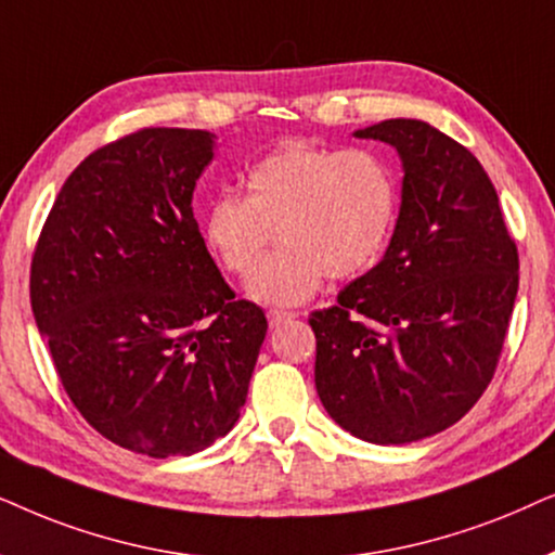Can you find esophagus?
<instances>
[{
	"instance_id": "1",
	"label": "esophagus",
	"mask_w": 555,
	"mask_h": 555,
	"mask_svg": "<svg viewBox=\"0 0 555 555\" xmlns=\"http://www.w3.org/2000/svg\"><path fill=\"white\" fill-rule=\"evenodd\" d=\"M266 317H269V324H271V327H279V324H284V322L294 320V317H297V314H292V312H282V309H271V312L266 314Z\"/></svg>"
}]
</instances>
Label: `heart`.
<instances>
[{
	"instance_id": "obj_1",
	"label": "heart",
	"mask_w": 555,
	"mask_h": 555,
	"mask_svg": "<svg viewBox=\"0 0 555 555\" xmlns=\"http://www.w3.org/2000/svg\"><path fill=\"white\" fill-rule=\"evenodd\" d=\"M243 184L246 197H212L203 241L225 271L246 276L278 231L283 246L255 264L248 282L263 305H301L327 273L358 276L393 231L396 177L375 152L284 142L250 165Z\"/></svg>"
}]
</instances>
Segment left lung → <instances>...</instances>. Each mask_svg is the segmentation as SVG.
Masks as SVG:
<instances>
[{
    "label": "left lung",
    "mask_w": 555,
    "mask_h": 555,
    "mask_svg": "<svg viewBox=\"0 0 555 555\" xmlns=\"http://www.w3.org/2000/svg\"><path fill=\"white\" fill-rule=\"evenodd\" d=\"M401 157L386 254L309 317L314 386L332 421L371 444L456 424L490 386L518 297V248L467 146L418 118L354 131Z\"/></svg>",
    "instance_id": "obj_1"
}]
</instances>
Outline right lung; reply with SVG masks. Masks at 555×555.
<instances>
[{
	"mask_svg": "<svg viewBox=\"0 0 555 555\" xmlns=\"http://www.w3.org/2000/svg\"><path fill=\"white\" fill-rule=\"evenodd\" d=\"M201 129H142L80 162L57 192L29 301L65 393L101 437L167 460L241 416L263 309L235 299L192 192L212 162Z\"/></svg>",
	"mask_w": 555,
	"mask_h": 555,
	"instance_id": "right-lung-1",
	"label": "right lung"
}]
</instances>
